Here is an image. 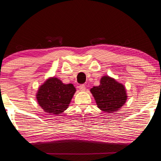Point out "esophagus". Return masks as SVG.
<instances>
[{
    "mask_svg": "<svg viewBox=\"0 0 161 161\" xmlns=\"http://www.w3.org/2000/svg\"><path fill=\"white\" fill-rule=\"evenodd\" d=\"M79 88H80V91H81V92H84L86 90V87L84 84H81V85H80V86H79Z\"/></svg>",
    "mask_w": 161,
    "mask_h": 161,
    "instance_id": "esophagus-1",
    "label": "esophagus"
}]
</instances>
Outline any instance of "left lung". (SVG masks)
I'll return each mask as SVG.
<instances>
[{
    "label": "left lung",
    "mask_w": 161,
    "mask_h": 161,
    "mask_svg": "<svg viewBox=\"0 0 161 161\" xmlns=\"http://www.w3.org/2000/svg\"><path fill=\"white\" fill-rule=\"evenodd\" d=\"M90 92L98 108L106 113L119 111L127 99L124 85L108 76L102 77L99 86H93Z\"/></svg>",
    "instance_id": "obj_1"
}]
</instances>
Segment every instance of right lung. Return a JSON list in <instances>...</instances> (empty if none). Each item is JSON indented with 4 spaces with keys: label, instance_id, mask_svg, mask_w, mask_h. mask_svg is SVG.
Instances as JSON below:
<instances>
[{
    "label": "right lung",
    "instance_id": "right-lung-1",
    "mask_svg": "<svg viewBox=\"0 0 161 161\" xmlns=\"http://www.w3.org/2000/svg\"><path fill=\"white\" fill-rule=\"evenodd\" d=\"M76 92L72 84H65L57 77H50L39 87L37 101L45 112L59 115L67 109Z\"/></svg>",
    "mask_w": 161,
    "mask_h": 161
}]
</instances>
